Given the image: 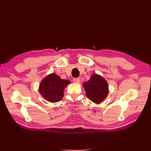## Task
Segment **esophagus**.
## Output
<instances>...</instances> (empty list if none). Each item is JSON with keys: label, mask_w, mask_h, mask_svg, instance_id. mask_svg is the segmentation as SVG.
I'll use <instances>...</instances> for the list:
<instances>
[{"label": "esophagus", "mask_w": 151, "mask_h": 151, "mask_svg": "<svg viewBox=\"0 0 151 151\" xmlns=\"http://www.w3.org/2000/svg\"><path fill=\"white\" fill-rule=\"evenodd\" d=\"M73 81H74V82L76 83H79L81 81V79H80V78H79V77H77V78H74Z\"/></svg>", "instance_id": "obj_1"}]
</instances>
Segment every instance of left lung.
I'll list each match as a JSON object with an SVG mask.
<instances>
[{"label": "left lung", "mask_w": 151, "mask_h": 151, "mask_svg": "<svg viewBox=\"0 0 151 151\" xmlns=\"http://www.w3.org/2000/svg\"><path fill=\"white\" fill-rule=\"evenodd\" d=\"M86 96L91 101L100 103L106 98L108 94V86L106 81L102 77L93 74L90 79L83 84Z\"/></svg>", "instance_id": "8db88e82"}]
</instances>
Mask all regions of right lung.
Instances as JSON below:
<instances>
[{"mask_svg": "<svg viewBox=\"0 0 151 151\" xmlns=\"http://www.w3.org/2000/svg\"><path fill=\"white\" fill-rule=\"evenodd\" d=\"M70 81L62 79L55 74H50L42 81L39 91L42 96L52 103L58 102L63 96V89Z\"/></svg>", "mask_w": 151, "mask_h": 151, "instance_id": "add662e5", "label": "right lung"}]
</instances>
